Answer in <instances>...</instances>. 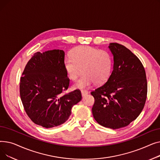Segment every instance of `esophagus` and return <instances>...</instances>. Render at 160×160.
I'll return each mask as SVG.
<instances>
[{"mask_svg":"<svg viewBox=\"0 0 160 160\" xmlns=\"http://www.w3.org/2000/svg\"><path fill=\"white\" fill-rule=\"evenodd\" d=\"M81 93H82V95L83 97V96H85L88 94V91L86 90H82Z\"/></svg>","mask_w":160,"mask_h":160,"instance_id":"esophagus-1","label":"esophagus"}]
</instances>
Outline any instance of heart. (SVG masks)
Masks as SVG:
<instances>
[{"label":"heart","mask_w":160,"mask_h":160,"mask_svg":"<svg viewBox=\"0 0 160 160\" xmlns=\"http://www.w3.org/2000/svg\"><path fill=\"white\" fill-rule=\"evenodd\" d=\"M112 66L110 54L91 46L74 47L71 50L70 56L64 60L65 71L71 80H76L83 72L73 86L78 89L88 88L95 82L102 84L106 82L110 75Z\"/></svg>","instance_id":"obj_1"}]
</instances>
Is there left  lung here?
<instances>
[{
  "label": "left lung",
  "mask_w": 160,
  "mask_h": 160,
  "mask_svg": "<svg viewBox=\"0 0 160 160\" xmlns=\"http://www.w3.org/2000/svg\"><path fill=\"white\" fill-rule=\"evenodd\" d=\"M113 67L102 86L91 92L95 98L92 113L100 125L112 129L127 127L139 115L147 95L144 67L129 49L117 43L109 45Z\"/></svg>",
  "instance_id": "left-lung-1"
}]
</instances>
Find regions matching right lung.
<instances>
[{
    "instance_id": "right-lung-1",
    "label": "right lung",
    "mask_w": 160,
    "mask_h": 160,
    "mask_svg": "<svg viewBox=\"0 0 160 160\" xmlns=\"http://www.w3.org/2000/svg\"><path fill=\"white\" fill-rule=\"evenodd\" d=\"M62 50L38 52L28 62L20 80L24 110L35 124L46 128L64 123L82 99L79 89L62 95L69 86Z\"/></svg>"
}]
</instances>
